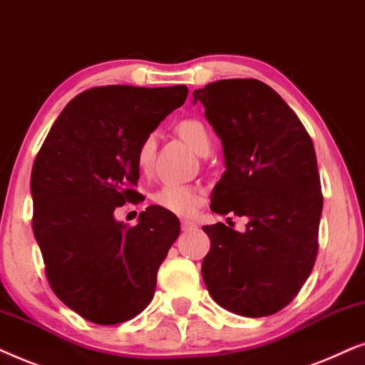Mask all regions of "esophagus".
Returning a JSON list of instances; mask_svg holds the SVG:
<instances>
[{"label": "esophagus", "mask_w": 365, "mask_h": 365, "mask_svg": "<svg viewBox=\"0 0 365 365\" xmlns=\"http://www.w3.org/2000/svg\"><path fill=\"white\" fill-rule=\"evenodd\" d=\"M197 228V223L193 220H188V218H183L182 220V230L183 232H190V230H195Z\"/></svg>", "instance_id": "1"}]
</instances>
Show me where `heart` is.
Returning a JSON list of instances; mask_svg holds the SVG:
<instances>
[{"label": "heart", "instance_id": "1", "mask_svg": "<svg viewBox=\"0 0 365 365\" xmlns=\"http://www.w3.org/2000/svg\"><path fill=\"white\" fill-rule=\"evenodd\" d=\"M177 132L195 152L200 155L203 150L210 148V135L205 125L198 120H183L177 126ZM155 148H157V137L148 135L140 143L137 152V165L140 170H148L152 165ZM153 200L165 210L178 213V215H190L200 207L202 192L193 185L185 183H165L153 193Z\"/></svg>", "mask_w": 365, "mask_h": 365}]
</instances>
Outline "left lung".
I'll return each instance as SVG.
<instances>
[{
	"instance_id": "obj_1",
	"label": "left lung",
	"mask_w": 365,
	"mask_h": 365,
	"mask_svg": "<svg viewBox=\"0 0 365 365\" xmlns=\"http://www.w3.org/2000/svg\"><path fill=\"white\" fill-rule=\"evenodd\" d=\"M222 142L223 172L210 208L245 217V232L205 225L202 262L208 294L244 317H265L297 295L317 255L322 192L314 143L302 121L269 85L252 78L193 91Z\"/></svg>"
}]
</instances>
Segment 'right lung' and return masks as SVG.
<instances>
[{
  "label": "right lung",
  "instance_id": "right-lung-1",
  "mask_svg": "<svg viewBox=\"0 0 365 365\" xmlns=\"http://www.w3.org/2000/svg\"><path fill=\"white\" fill-rule=\"evenodd\" d=\"M187 95L185 85L86 90L63 108L33 165V233L48 280L90 322H125L153 299L178 218L150 205L126 227L115 210L140 198V143Z\"/></svg>",
  "mask_w": 365,
  "mask_h": 365
}]
</instances>
